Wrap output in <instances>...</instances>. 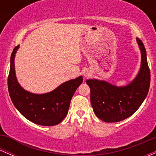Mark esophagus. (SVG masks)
I'll return each instance as SVG.
<instances>
[{"label": "esophagus", "mask_w": 156, "mask_h": 156, "mask_svg": "<svg viewBox=\"0 0 156 156\" xmlns=\"http://www.w3.org/2000/svg\"><path fill=\"white\" fill-rule=\"evenodd\" d=\"M84 75L85 77H87V78H88V77L90 76V72H84Z\"/></svg>", "instance_id": "esophagus-1"}]
</instances>
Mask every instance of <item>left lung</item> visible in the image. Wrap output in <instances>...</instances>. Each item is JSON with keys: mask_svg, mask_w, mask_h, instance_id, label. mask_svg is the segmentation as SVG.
I'll list each match as a JSON object with an SVG mask.
<instances>
[{"mask_svg": "<svg viewBox=\"0 0 156 156\" xmlns=\"http://www.w3.org/2000/svg\"><path fill=\"white\" fill-rule=\"evenodd\" d=\"M141 50V66L137 76L125 87H116L104 81H86L90 88V102L96 115L106 122H118L133 114L144 101L150 85V70L142 41L136 38Z\"/></svg>", "mask_w": 156, "mask_h": 156, "instance_id": "obj_1", "label": "left lung"}]
</instances>
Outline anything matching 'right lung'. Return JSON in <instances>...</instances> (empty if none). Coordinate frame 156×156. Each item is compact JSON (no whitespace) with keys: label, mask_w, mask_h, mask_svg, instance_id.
I'll return each instance as SVG.
<instances>
[{"label":"right lung","mask_w":156,"mask_h":156,"mask_svg":"<svg viewBox=\"0 0 156 156\" xmlns=\"http://www.w3.org/2000/svg\"><path fill=\"white\" fill-rule=\"evenodd\" d=\"M19 46L12 50L7 85L15 107L30 122L44 126L60 123L68 113L70 102L83 78L79 76L61 84L54 90L44 94H34L25 90L19 84L14 69V57Z\"/></svg>","instance_id":"1"}]
</instances>
